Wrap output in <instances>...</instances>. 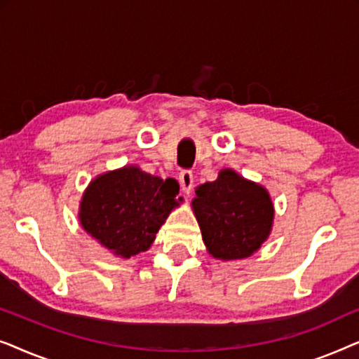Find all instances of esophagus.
Returning a JSON list of instances; mask_svg holds the SVG:
<instances>
[{
	"label": "esophagus",
	"instance_id": "obj_1",
	"mask_svg": "<svg viewBox=\"0 0 359 359\" xmlns=\"http://www.w3.org/2000/svg\"><path fill=\"white\" fill-rule=\"evenodd\" d=\"M180 184H181V189L184 191L186 194L191 193V189H193V184H194V175L191 170H183L180 173Z\"/></svg>",
	"mask_w": 359,
	"mask_h": 359
}]
</instances>
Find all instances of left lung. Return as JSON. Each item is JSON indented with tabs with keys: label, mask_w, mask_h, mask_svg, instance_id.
Wrapping results in <instances>:
<instances>
[{
	"label": "left lung",
	"mask_w": 359,
	"mask_h": 359,
	"mask_svg": "<svg viewBox=\"0 0 359 359\" xmlns=\"http://www.w3.org/2000/svg\"><path fill=\"white\" fill-rule=\"evenodd\" d=\"M193 209L209 253L220 259L247 258L268 238L273 203L268 191L232 170L196 189Z\"/></svg>",
	"instance_id": "1"
}]
</instances>
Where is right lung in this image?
Segmentation results:
<instances>
[{
  "label": "right lung",
  "instance_id": "right-lung-1",
  "mask_svg": "<svg viewBox=\"0 0 359 359\" xmlns=\"http://www.w3.org/2000/svg\"><path fill=\"white\" fill-rule=\"evenodd\" d=\"M178 193L175 181L126 166L91 181L83 194L80 222L111 252L130 258L154 243Z\"/></svg>",
  "mask_w": 359,
  "mask_h": 359
}]
</instances>
